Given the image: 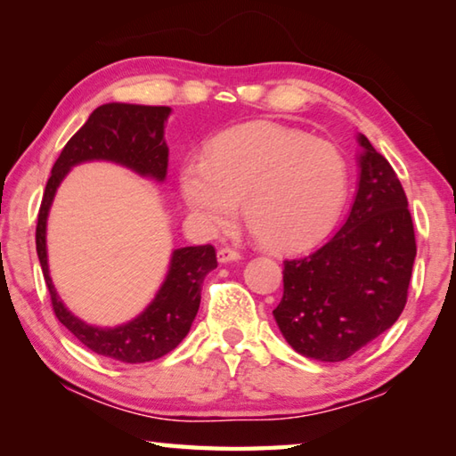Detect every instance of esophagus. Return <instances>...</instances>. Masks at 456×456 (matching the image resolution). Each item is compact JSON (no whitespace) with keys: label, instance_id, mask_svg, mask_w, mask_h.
Masks as SVG:
<instances>
[{"label":"esophagus","instance_id":"obj_1","mask_svg":"<svg viewBox=\"0 0 456 456\" xmlns=\"http://www.w3.org/2000/svg\"><path fill=\"white\" fill-rule=\"evenodd\" d=\"M217 259H219V264H231V261L241 259V253L235 249H229V247H221V249L217 251Z\"/></svg>","mask_w":456,"mask_h":456}]
</instances>
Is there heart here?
Here are the masks:
<instances>
[{
  "label": "heart",
  "mask_w": 456,
  "mask_h": 456,
  "mask_svg": "<svg viewBox=\"0 0 456 456\" xmlns=\"http://www.w3.org/2000/svg\"><path fill=\"white\" fill-rule=\"evenodd\" d=\"M181 197L209 233L243 219L272 249H305L336 225L350 189L344 154L302 130L251 122L213 136L179 168Z\"/></svg>",
  "instance_id": "b5f03b06"
}]
</instances>
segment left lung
<instances>
[{"label":"left lung","mask_w":456,"mask_h":456,"mask_svg":"<svg viewBox=\"0 0 456 456\" xmlns=\"http://www.w3.org/2000/svg\"><path fill=\"white\" fill-rule=\"evenodd\" d=\"M358 189L348 219L312 256L283 261V297L273 310L293 350L342 362L395 326L416 257L408 200L395 168L356 134Z\"/></svg>","instance_id":"8db88e82"}]
</instances>
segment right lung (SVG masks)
Masks as SVG:
<instances>
[{
    "label": "right lung",
    "mask_w": 456,
    "mask_h": 456,
    "mask_svg": "<svg viewBox=\"0 0 456 456\" xmlns=\"http://www.w3.org/2000/svg\"><path fill=\"white\" fill-rule=\"evenodd\" d=\"M168 106H142L108 102L90 114L52 168L44 191L36 227V251L45 285L50 289L56 318L86 346L88 350L126 364H142L163 358L189 334L199 312L200 285L205 275L217 267L213 245L179 247L173 249L163 283L151 304L120 326L100 328L80 320L68 310L58 296L48 265V217L58 187L74 167L92 160L120 165L144 179L163 183L167 179L168 146L165 125L171 117Z\"/></svg>",
    "instance_id": "1"
}]
</instances>
